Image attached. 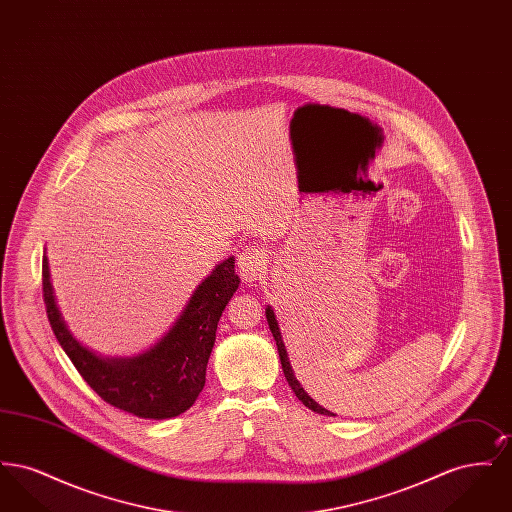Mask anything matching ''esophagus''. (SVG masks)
I'll use <instances>...</instances> for the list:
<instances>
[{"mask_svg":"<svg viewBox=\"0 0 512 512\" xmlns=\"http://www.w3.org/2000/svg\"><path fill=\"white\" fill-rule=\"evenodd\" d=\"M267 268V253L261 247L249 245L238 255V270L245 282H255Z\"/></svg>","mask_w":512,"mask_h":512,"instance_id":"34e87169","label":"esophagus"}]
</instances>
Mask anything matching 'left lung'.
Listing matches in <instances>:
<instances>
[{"mask_svg": "<svg viewBox=\"0 0 512 512\" xmlns=\"http://www.w3.org/2000/svg\"><path fill=\"white\" fill-rule=\"evenodd\" d=\"M265 313H267V322L268 328H270V332H272V336H274V341H276V347H278V355H280V363H282V370H284V376H286V380H288V384H290V388H292L293 393L297 395V399L305 405V407H309L311 411H315L318 414H328V416H336L334 413H330V411H326L324 407H320L317 401L307 393V391L301 388V384L297 382V378H295V374H293L292 365H290V357H288V351H286V345H284V340H282V334H280V328H278V320H276V315H274V311L267 307L265 309Z\"/></svg>", "mask_w": 512, "mask_h": 512, "instance_id": "obj_1", "label": "left lung"}]
</instances>
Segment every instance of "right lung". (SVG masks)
Segmentation results:
<instances>
[{
    "instance_id": "1",
    "label": "right lung",
    "mask_w": 512,
    "mask_h": 512,
    "mask_svg": "<svg viewBox=\"0 0 512 512\" xmlns=\"http://www.w3.org/2000/svg\"><path fill=\"white\" fill-rule=\"evenodd\" d=\"M240 278L228 257L197 286L171 330L136 357L103 359L86 349L67 328L55 301L48 257L42 286L49 324L84 382L99 397L140 418L163 420L188 411L205 386V370L217 338V324Z\"/></svg>"
}]
</instances>
